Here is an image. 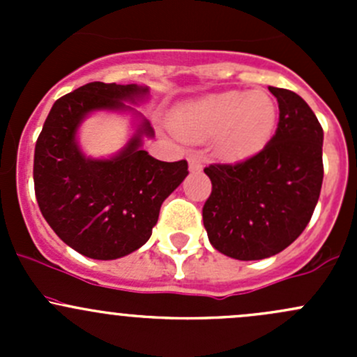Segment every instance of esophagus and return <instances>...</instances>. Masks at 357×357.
<instances>
[{"label": "esophagus", "instance_id": "esophagus-1", "mask_svg": "<svg viewBox=\"0 0 357 357\" xmlns=\"http://www.w3.org/2000/svg\"><path fill=\"white\" fill-rule=\"evenodd\" d=\"M188 164H190V171H192V172L200 171V169H202V160L199 157H190Z\"/></svg>", "mask_w": 357, "mask_h": 357}]
</instances>
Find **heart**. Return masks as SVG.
Instances as JSON below:
<instances>
[{"instance_id": "heart-1", "label": "heart", "mask_w": 357, "mask_h": 357, "mask_svg": "<svg viewBox=\"0 0 357 357\" xmlns=\"http://www.w3.org/2000/svg\"><path fill=\"white\" fill-rule=\"evenodd\" d=\"M278 122V105L264 89L226 91L176 110L174 124L190 139L215 136V152L238 160L257 153L271 139Z\"/></svg>"}]
</instances>
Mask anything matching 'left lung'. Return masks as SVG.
Segmentation results:
<instances>
[{
	"label": "left lung",
	"instance_id": "8db88e82",
	"mask_svg": "<svg viewBox=\"0 0 357 357\" xmlns=\"http://www.w3.org/2000/svg\"><path fill=\"white\" fill-rule=\"evenodd\" d=\"M278 128L264 149L236 164H211L202 218L215 250L238 261L271 257L298 238L323 183V128L290 89L273 88Z\"/></svg>",
	"mask_w": 357,
	"mask_h": 357
}]
</instances>
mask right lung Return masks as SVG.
I'll use <instances>...</instances> for the list:
<instances>
[{
	"label": "right lung",
	"instance_id": "1",
	"mask_svg": "<svg viewBox=\"0 0 357 357\" xmlns=\"http://www.w3.org/2000/svg\"><path fill=\"white\" fill-rule=\"evenodd\" d=\"M146 86L89 82L53 103L34 150L36 200L60 240L100 261L124 257L149 242L162 202L188 174V162H162L142 149L152 138L146 119L112 158H89L77 129L96 110H132Z\"/></svg>",
	"mask_w": 357,
	"mask_h": 357
}]
</instances>
